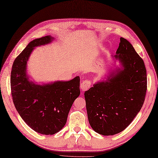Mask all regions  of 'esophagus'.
<instances>
[{
    "mask_svg": "<svg viewBox=\"0 0 158 158\" xmlns=\"http://www.w3.org/2000/svg\"><path fill=\"white\" fill-rule=\"evenodd\" d=\"M92 82L89 80H82L80 83V88L82 91H86L91 86Z\"/></svg>",
    "mask_w": 158,
    "mask_h": 158,
    "instance_id": "obj_1",
    "label": "esophagus"
}]
</instances>
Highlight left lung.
<instances>
[{
  "label": "left lung",
  "instance_id": "obj_1",
  "mask_svg": "<svg viewBox=\"0 0 158 158\" xmlns=\"http://www.w3.org/2000/svg\"><path fill=\"white\" fill-rule=\"evenodd\" d=\"M116 53L123 70L84 93L89 123L103 135H113L127 127L140 111L147 91L143 60L133 45L121 37Z\"/></svg>",
  "mask_w": 158,
  "mask_h": 158
}]
</instances>
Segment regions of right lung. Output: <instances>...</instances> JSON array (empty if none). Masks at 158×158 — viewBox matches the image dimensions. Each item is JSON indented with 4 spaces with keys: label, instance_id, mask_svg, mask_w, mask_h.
Segmentation results:
<instances>
[{
    "label": "right lung",
    "instance_id": "right-lung-1",
    "mask_svg": "<svg viewBox=\"0 0 158 158\" xmlns=\"http://www.w3.org/2000/svg\"><path fill=\"white\" fill-rule=\"evenodd\" d=\"M52 40L47 35L31 41L15 60L10 74L15 108L29 127L44 135H53L64 127L72 104L80 94L79 76L46 85L34 84L27 77V61L33 48Z\"/></svg>",
    "mask_w": 158,
    "mask_h": 158
}]
</instances>
